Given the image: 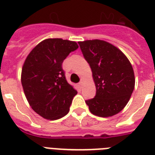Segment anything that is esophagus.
I'll return each instance as SVG.
<instances>
[{
	"label": "esophagus",
	"mask_w": 155,
	"mask_h": 155,
	"mask_svg": "<svg viewBox=\"0 0 155 155\" xmlns=\"http://www.w3.org/2000/svg\"><path fill=\"white\" fill-rule=\"evenodd\" d=\"M79 87H80V88H81V87H82V86H83V80L82 79H81V80H80V82L79 83Z\"/></svg>",
	"instance_id": "1"
}]
</instances>
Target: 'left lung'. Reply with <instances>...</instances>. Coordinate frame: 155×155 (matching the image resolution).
<instances>
[{
	"label": "left lung",
	"instance_id": "obj_1",
	"mask_svg": "<svg viewBox=\"0 0 155 155\" xmlns=\"http://www.w3.org/2000/svg\"><path fill=\"white\" fill-rule=\"evenodd\" d=\"M90 68L96 85V96L86 101L90 112L108 117L127 104L134 89V69L127 57L113 45L102 40L78 42Z\"/></svg>",
	"mask_w": 155,
	"mask_h": 155
}]
</instances>
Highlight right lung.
<instances>
[{
	"mask_svg": "<svg viewBox=\"0 0 155 155\" xmlns=\"http://www.w3.org/2000/svg\"><path fill=\"white\" fill-rule=\"evenodd\" d=\"M75 42L48 38L28 54L21 70V84L35 113L48 120L67 115L77 91L68 83L63 60L78 48Z\"/></svg>",
	"mask_w": 155,
	"mask_h": 155,
	"instance_id": "add662e5",
	"label": "right lung"
}]
</instances>
